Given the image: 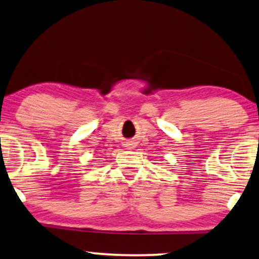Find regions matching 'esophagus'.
I'll use <instances>...</instances> for the list:
<instances>
[{"mask_svg":"<svg viewBox=\"0 0 259 259\" xmlns=\"http://www.w3.org/2000/svg\"><path fill=\"white\" fill-rule=\"evenodd\" d=\"M125 146L127 147V149H133L134 147H135V146H134V142H126Z\"/></svg>","mask_w":259,"mask_h":259,"instance_id":"34e87169","label":"esophagus"}]
</instances>
